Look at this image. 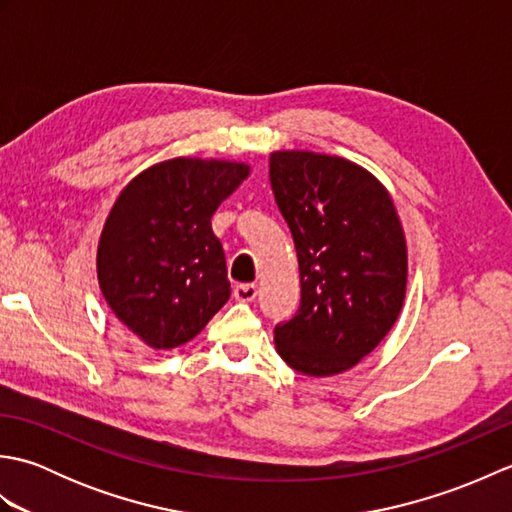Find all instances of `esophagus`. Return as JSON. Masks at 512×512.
Returning a JSON list of instances; mask_svg holds the SVG:
<instances>
[{
	"instance_id": "obj_1",
	"label": "esophagus",
	"mask_w": 512,
	"mask_h": 512,
	"mask_svg": "<svg viewBox=\"0 0 512 512\" xmlns=\"http://www.w3.org/2000/svg\"><path fill=\"white\" fill-rule=\"evenodd\" d=\"M233 297H235L237 301H244V303L253 301V299L257 297V286H255V284H237V286L233 288Z\"/></svg>"
}]
</instances>
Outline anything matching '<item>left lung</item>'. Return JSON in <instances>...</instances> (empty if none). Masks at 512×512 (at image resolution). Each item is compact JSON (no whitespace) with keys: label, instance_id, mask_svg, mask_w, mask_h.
<instances>
[{"label":"left lung","instance_id":"left-lung-1","mask_svg":"<svg viewBox=\"0 0 512 512\" xmlns=\"http://www.w3.org/2000/svg\"><path fill=\"white\" fill-rule=\"evenodd\" d=\"M270 187L301 275L299 310L275 328L277 352L301 374H341L385 339L405 301L396 206L363 167L312 151H275Z\"/></svg>","mask_w":512,"mask_h":512}]
</instances>
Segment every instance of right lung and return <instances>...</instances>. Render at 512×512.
I'll return each instance as SVG.
<instances>
[{
	"label": "right lung",
	"instance_id": "1",
	"mask_svg": "<svg viewBox=\"0 0 512 512\" xmlns=\"http://www.w3.org/2000/svg\"><path fill=\"white\" fill-rule=\"evenodd\" d=\"M248 176L242 162L173 158L140 173L103 226L105 301L154 350L191 341L231 295L211 217Z\"/></svg>",
	"mask_w": 512,
	"mask_h": 512
}]
</instances>
